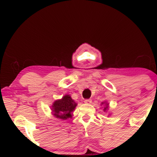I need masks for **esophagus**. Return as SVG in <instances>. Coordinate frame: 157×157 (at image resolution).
Returning a JSON list of instances; mask_svg holds the SVG:
<instances>
[{
    "label": "esophagus",
    "instance_id": "1",
    "mask_svg": "<svg viewBox=\"0 0 157 157\" xmlns=\"http://www.w3.org/2000/svg\"><path fill=\"white\" fill-rule=\"evenodd\" d=\"M91 101H92V100H91V99H86V100H85V103H86V104H90V103H91Z\"/></svg>",
    "mask_w": 157,
    "mask_h": 157
}]
</instances>
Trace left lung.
Wrapping results in <instances>:
<instances>
[{"label": "left lung", "mask_w": 157, "mask_h": 157, "mask_svg": "<svg viewBox=\"0 0 157 157\" xmlns=\"http://www.w3.org/2000/svg\"><path fill=\"white\" fill-rule=\"evenodd\" d=\"M102 103H103V102H102ZM108 109V104H107V105H106V107L104 108V111H105L106 109Z\"/></svg>", "instance_id": "left-lung-1"}]
</instances>
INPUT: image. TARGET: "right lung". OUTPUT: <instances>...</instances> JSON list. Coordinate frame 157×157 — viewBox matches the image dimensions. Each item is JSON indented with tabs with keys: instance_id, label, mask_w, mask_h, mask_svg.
Listing matches in <instances>:
<instances>
[{
	"instance_id": "right-lung-1",
	"label": "right lung",
	"mask_w": 157,
	"mask_h": 157,
	"mask_svg": "<svg viewBox=\"0 0 157 157\" xmlns=\"http://www.w3.org/2000/svg\"><path fill=\"white\" fill-rule=\"evenodd\" d=\"M77 103L69 95H65L61 100H57L53 103L52 110L54 115L57 118L67 120L71 117V113L76 107Z\"/></svg>"
}]
</instances>
